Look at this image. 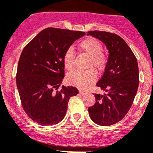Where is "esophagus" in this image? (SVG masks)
<instances>
[{"instance_id":"obj_1","label":"esophagus","mask_w":153,"mask_h":153,"mask_svg":"<svg viewBox=\"0 0 153 153\" xmlns=\"http://www.w3.org/2000/svg\"><path fill=\"white\" fill-rule=\"evenodd\" d=\"M79 94H81V95H84V94H86V92L84 91H82V90H79Z\"/></svg>"}]
</instances>
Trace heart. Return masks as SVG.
Instances as JSON below:
<instances>
[{"label": "heart", "instance_id": "heart-1", "mask_svg": "<svg viewBox=\"0 0 153 153\" xmlns=\"http://www.w3.org/2000/svg\"><path fill=\"white\" fill-rule=\"evenodd\" d=\"M78 48L89 56L86 71H75L69 74L67 81L72 86L81 89H86L94 83L97 79V72L103 71L108 62L107 56L102 52V45L100 42L94 37H88L82 40L78 44ZM75 53L72 48L66 50L64 54V64L66 70L71 71L75 67ZM94 69H93V68Z\"/></svg>", "mask_w": 153, "mask_h": 153}]
</instances>
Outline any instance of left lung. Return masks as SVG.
<instances>
[{
  "instance_id": "obj_1",
  "label": "left lung",
  "mask_w": 153,
  "mask_h": 153,
  "mask_svg": "<svg viewBox=\"0 0 153 153\" xmlns=\"http://www.w3.org/2000/svg\"><path fill=\"white\" fill-rule=\"evenodd\" d=\"M87 35L102 41L109 52L105 72L96 84L106 93L94 94L96 102L88 108L94 123L109 126L123 120L133 104L139 83L137 59L116 33L91 30Z\"/></svg>"
}]
</instances>
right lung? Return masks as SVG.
<instances>
[{
  "instance_id": "add662e5",
  "label": "right lung",
  "mask_w": 153,
  "mask_h": 153,
  "mask_svg": "<svg viewBox=\"0 0 153 153\" xmlns=\"http://www.w3.org/2000/svg\"><path fill=\"white\" fill-rule=\"evenodd\" d=\"M85 32L47 28L38 33L22 51L16 82L22 106L33 121L41 125L60 123L70 98L78 94L77 88L62 86L64 54Z\"/></svg>"
}]
</instances>
